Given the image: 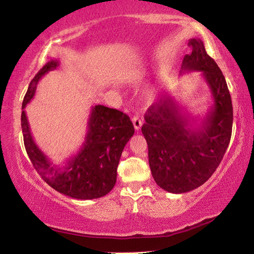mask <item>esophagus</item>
I'll return each mask as SVG.
<instances>
[{
    "instance_id": "esophagus-1",
    "label": "esophagus",
    "mask_w": 254,
    "mask_h": 254,
    "mask_svg": "<svg viewBox=\"0 0 254 254\" xmlns=\"http://www.w3.org/2000/svg\"><path fill=\"white\" fill-rule=\"evenodd\" d=\"M132 122H133V127L137 131H139L140 128H141V126H142V121L140 120V117L138 115H134L133 117H132Z\"/></svg>"
}]
</instances>
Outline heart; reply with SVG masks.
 I'll return each mask as SVG.
<instances>
[{
  "instance_id": "obj_1",
  "label": "heart",
  "mask_w": 254,
  "mask_h": 254,
  "mask_svg": "<svg viewBox=\"0 0 254 254\" xmlns=\"http://www.w3.org/2000/svg\"><path fill=\"white\" fill-rule=\"evenodd\" d=\"M155 94H156V88H155V86H148L145 91V96L148 98V99L154 98Z\"/></svg>"
}]
</instances>
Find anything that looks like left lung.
Instances as JSON below:
<instances>
[{"mask_svg": "<svg viewBox=\"0 0 254 254\" xmlns=\"http://www.w3.org/2000/svg\"><path fill=\"white\" fill-rule=\"evenodd\" d=\"M181 71H200L211 90L213 106L196 127L172 97L151 105L141 127L148 145L153 178L162 189L183 194L205 183L220 164L233 128V105L226 79L199 39L188 42Z\"/></svg>", "mask_w": 254, "mask_h": 254, "instance_id": "left-lung-1", "label": "left lung"}]
</instances>
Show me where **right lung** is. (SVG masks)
<instances>
[{"instance_id": "add662e5", "label": "right lung", "mask_w": 254, "mask_h": 254, "mask_svg": "<svg viewBox=\"0 0 254 254\" xmlns=\"http://www.w3.org/2000/svg\"><path fill=\"white\" fill-rule=\"evenodd\" d=\"M59 66L58 60L45 64L30 81L22 101L21 128L25 148L30 162L49 186L76 199L103 197L115 186L121 155L134 133L130 117L103 105L92 107L88 132L82 148L67 161L66 166H57L45 156L30 133L25 107L35 94L37 83L48 71Z\"/></svg>"}]
</instances>
